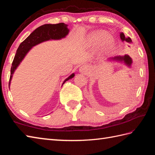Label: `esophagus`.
<instances>
[{"mask_svg":"<svg viewBox=\"0 0 155 155\" xmlns=\"http://www.w3.org/2000/svg\"><path fill=\"white\" fill-rule=\"evenodd\" d=\"M88 71V67L87 65H83L81 66V67L79 68V71L82 73H84V72H87Z\"/></svg>","mask_w":155,"mask_h":155,"instance_id":"esophagus-1","label":"esophagus"}]
</instances>
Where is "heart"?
Wrapping results in <instances>:
<instances>
[{"instance_id":"heart-1","label":"heart","mask_w":155,"mask_h":155,"mask_svg":"<svg viewBox=\"0 0 155 155\" xmlns=\"http://www.w3.org/2000/svg\"><path fill=\"white\" fill-rule=\"evenodd\" d=\"M100 33H93L87 39L88 43L90 45H94L95 43H97L98 38L100 37Z\"/></svg>"}]
</instances>
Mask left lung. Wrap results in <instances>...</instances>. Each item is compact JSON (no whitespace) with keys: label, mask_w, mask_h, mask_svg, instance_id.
<instances>
[{"label":"left lung","mask_w":155,"mask_h":155,"mask_svg":"<svg viewBox=\"0 0 155 155\" xmlns=\"http://www.w3.org/2000/svg\"><path fill=\"white\" fill-rule=\"evenodd\" d=\"M120 38L121 39L122 42H127L128 43H133L132 40L131 38L128 37H125L123 32H120ZM107 60L111 61H116L118 62H123V63L127 66L128 68H130L131 65L133 63V60L132 58H131L128 54H124V55H117L114 56V57H111L108 58Z\"/></svg>","instance_id":"8db88e82"}]
</instances>
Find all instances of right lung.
<instances>
[{"mask_svg":"<svg viewBox=\"0 0 155 155\" xmlns=\"http://www.w3.org/2000/svg\"><path fill=\"white\" fill-rule=\"evenodd\" d=\"M68 25L64 23H58V24L52 25L46 24L36 28L25 40L21 42V45L16 51V54L13 60L12 67L11 69V77L9 81V88L10 85L12 78L13 74L18 68L20 64L21 63L26 55L30 51L32 47L42 42L52 41V40H61L65 38L69 33ZM74 73H72L68 78H66L62 83V86L66 81L71 79L74 77Z\"/></svg>","mask_w":155,"mask_h":155,"instance_id":"obj_1","label":"right lung"}]
</instances>
